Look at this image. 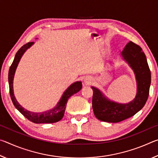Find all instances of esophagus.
<instances>
[{"mask_svg":"<svg viewBox=\"0 0 158 158\" xmlns=\"http://www.w3.org/2000/svg\"><path fill=\"white\" fill-rule=\"evenodd\" d=\"M84 83L85 84H90V83H91V81H92V78L90 77H85V78H84Z\"/></svg>","mask_w":158,"mask_h":158,"instance_id":"obj_1","label":"esophagus"}]
</instances>
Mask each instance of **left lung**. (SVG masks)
<instances>
[{"label": "left lung", "instance_id": "obj_1", "mask_svg": "<svg viewBox=\"0 0 158 158\" xmlns=\"http://www.w3.org/2000/svg\"><path fill=\"white\" fill-rule=\"evenodd\" d=\"M121 56L135 74L137 85V94L130 102L118 103L109 100L97 88L91 86L93 90V112L95 117L102 121L118 123L124 121L139 111L148 100L151 75L142 49L130 41L122 51Z\"/></svg>", "mask_w": 158, "mask_h": 158}]
</instances>
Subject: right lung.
Masks as SVG:
<instances>
[{"label": "right lung", "mask_w": 158, "mask_h": 158, "mask_svg": "<svg viewBox=\"0 0 158 158\" xmlns=\"http://www.w3.org/2000/svg\"><path fill=\"white\" fill-rule=\"evenodd\" d=\"M33 44L34 42H28V43L23 45V47H21L19 50L16 53L15 59L13 60L11 66H10L8 73L10 97H11L12 101L16 109L21 114H23L26 118L28 119L29 121L35 123H56L60 121L63 118L64 114H65L66 105L67 102H68V99L72 95L75 94V93L79 92L81 89L82 84L81 81H76L69 85L68 89L65 90V92L63 93L62 97L60 98L59 102L57 103V105L53 109H50V110L40 112V113H36V112H32L26 110L22 106H21L17 100H16L15 96L14 95L13 80H14L15 71L17 69L18 64L21 60V58L22 57V56L26 52V51L29 49Z\"/></svg>", "instance_id": "obj_1"}]
</instances>
